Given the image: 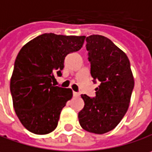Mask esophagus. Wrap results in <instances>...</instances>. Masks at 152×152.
Listing matches in <instances>:
<instances>
[{"label": "esophagus", "mask_w": 152, "mask_h": 152, "mask_svg": "<svg viewBox=\"0 0 152 152\" xmlns=\"http://www.w3.org/2000/svg\"><path fill=\"white\" fill-rule=\"evenodd\" d=\"M73 96H74V97H78V96H79V93L73 91Z\"/></svg>", "instance_id": "1"}]
</instances>
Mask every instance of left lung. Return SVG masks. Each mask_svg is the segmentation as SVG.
I'll return each instance as SVG.
<instances>
[{"label": "left lung", "mask_w": 152, "mask_h": 152, "mask_svg": "<svg viewBox=\"0 0 152 152\" xmlns=\"http://www.w3.org/2000/svg\"><path fill=\"white\" fill-rule=\"evenodd\" d=\"M90 73L99 82L95 97L82 94L84 107L79 112L81 126L87 132L103 134L114 129L129 107L134 79L126 53L102 35L86 38Z\"/></svg>", "instance_id": "obj_1"}]
</instances>
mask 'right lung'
Returning <instances> with one entry per match:
<instances>
[{"label": "right lung", "instance_id": "right-lung-1", "mask_svg": "<svg viewBox=\"0 0 152 152\" xmlns=\"http://www.w3.org/2000/svg\"><path fill=\"white\" fill-rule=\"evenodd\" d=\"M85 36L44 33L26 44L14 63L10 80L14 108L23 126L35 134H47L58 126L60 113L72 90L54 86L62 76L64 58L83 47Z\"/></svg>", "mask_w": 152, "mask_h": 152}]
</instances>
